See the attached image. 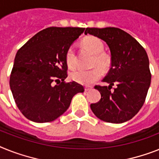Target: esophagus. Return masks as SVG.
Wrapping results in <instances>:
<instances>
[{
	"mask_svg": "<svg viewBox=\"0 0 159 159\" xmlns=\"http://www.w3.org/2000/svg\"><path fill=\"white\" fill-rule=\"evenodd\" d=\"M92 89H93V88L90 87V86H86V87L84 88V90H85V92H89V91H90Z\"/></svg>",
	"mask_w": 159,
	"mask_h": 159,
	"instance_id": "34e87169",
	"label": "esophagus"
}]
</instances>
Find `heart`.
I'll return each mask as SVG.
<instances>
[{
	"mask_svg": "<svg viewBox=\"0 0 159 159\" xmlns=\"http://www.w3.org/2000/svg\"><path fill=\"white\" fill-rule=\"evenodd\" d=\"M83 45L86 49L94 55L93 59V66H98L105 70L110 66V58L106 54L102 53L104 45L102 40L95 36H88L82 42ZM66 62L70 69H75L77 66V57L75 47L72 45L68 48L66 53ZM102 75V71L98 68L91 70H77L70 74L72 80L83 85H90L98 80Z\"/></svg>",
	"mask_w": 159,
	"mask_h": 159,
	"instance_id": "obj_1",
	"label": "heart"
}]
</instances>
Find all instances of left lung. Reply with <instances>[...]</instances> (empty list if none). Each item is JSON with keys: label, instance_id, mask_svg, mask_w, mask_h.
<instances>
[{"label": "left lung", "instance_id": "left-lung-1", "mask_svg": "<svg viewBox=\"0 0 159 159\" xmlns=\"http://www.w3.org/2000/svg\"><path fill=\"white\" fill-rule=\"evenodd\" d=\"M84 34L104 40L111 54V67L102 80L109 86H95L100 92L101 100L91 104L92 111L107 123L128 121L142 107L151 82L145 48L132 35L117 27H88ZM114 85L116 89H111Z\"/></svg>", "mask_w": 159, "mask_h": 159}]
</instances>
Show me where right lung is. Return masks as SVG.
Instances as JSON below:
<instances>
[{
  "label": "right lung",
  "mask_w": 159,
  "mask_h": 159,
  "mask_svg": "<svg viewBox=\"0 0 159 159\" xmlns=\"http://www.w3.org/2000/svg\"><path fill=\"white\" fill-rule=\"evenodd\" d=\"M82 27L45 28L35 34L14 58L10 86L18 108L35 123L52 122L66 111L82 85L67 77L66 53L84 32ZM61 83L54 85V82Z\"/></svg>",
  "instance_id": "right-lung-1"
}]
</instances>
